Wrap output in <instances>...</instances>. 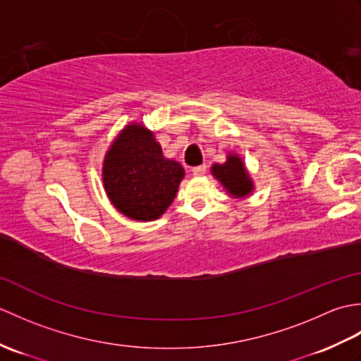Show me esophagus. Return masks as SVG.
Returning <instances> with one entry per match:
<instances>
[{
    "mask_svg": "<svg viewBox=\"0 0 361 361\" xmlns=\"http://www.w3.org/2000/svg\"><path fill=\"white\" fill-rule=\"evenodd\" d=\"M204 172H206V164L197 166V167H194V169H192V173H194L195 176H203V175H204Z\"/></svg>",
    "mask_w": 361,
    "mask_h": 361,
    "instance_id": "1",
    "label": "esophagus"
}]
</instances>
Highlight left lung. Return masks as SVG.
I'll return each instance as SVG.
<instances>
[{
  "label": "left lung",
  "instance_id": "left-lung-1",
  "mask_svg": "<svg viewBox=\"0 0 361 361\" xmlns=\"http://www.w3.org/2000/svg\"><path fill=\"white\" fill-rule=\"evenodd\" d=\"M211 173L233 198H245L255 190L248 169L237 153L229 152L225 163L212 164Z\"/></svg>",
  "mask_w": 361,
  "mask_h": 361
}]
</instances>
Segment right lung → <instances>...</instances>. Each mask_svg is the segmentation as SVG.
<instances>
[{"instance_id": "right-lung-1", "label": "right lung", "mask_w": 361, "mask_h": 361, "mask_svg": "<svg viewBox=\"0 0 361 361\" xmlns=\"http://www.w3.org/2000/svg\"><path fill=\"white\" fill-rule=\"evenodd\" d=\"M185 169L163 155L161 144L142 122H130L106 150L102 183L111 204L136 221L159 219L178 192Z\"/></svg>"}]
</instances>
